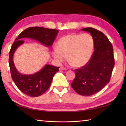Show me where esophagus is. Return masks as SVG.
<instances>
[{
	"label": "esophagus",
	"mask_w": 126,
	"mask_h": 126,
	"mask_svg": "<svg viewBox=\"0 0 126 126\" xmlns=\"http://www.w3.org/2000/svg\"><path fill=\"white\" fill-rule=\"evenodd\" d=\"M59 70H60V71H66V70H67V68L62 66V67H61L60 68H59Z\"/></svg>",
	"instance_id": "34e87169"
}]
</instances>
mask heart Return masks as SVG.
<instances>
[{"label":"heart","mask_w":126,"mask_h":126,"mask_svg":"<svg viewBox=\"0 0 126 126\" xmlns=\"http://www.w3.org/2000/svg\"><path fill=\"white\" fill-rule=\"evenodd\" d=\"M53 56L59 62L68 61L74 67H82L90 59L94 48V40L88 33L71 34L61 38L57 43Z\"/></svg>","instance_id":"b5f03b06"}]
</instances>
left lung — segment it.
Masks as SVG:
<instances>
[{
	"mask_svg": "<svg viewBox=\"0 0 126 126\" xmlns=\"http://www.w3.org/2000/svg\"><path fill=\"white\" fill-rule=\"evenodd\" d=\"M82 31L88 32L92 36L94 51L86 65L74 70L76 77L71 86L80 95H91L110 82L114 66L113 46L102 32L90 27Z\"/></svg>",
	"mask_w": 126,
	"mask_h": 126,
	"instance_id": "obj_1",
	"label": "left lung"
}]
</instances>
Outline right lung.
Instances as JSON below:
<instances>
[{
  "instance_id": "right-lung-1",
  "label": "right lung",
  "mask_w": 126,
  "mask_h": 126,
  "mask_svg": "<svg viewBox=\"0 0 126 126\" xmlns=\"http://www.w3.org/2000/svg\"><path fill=\"white\" fill-rule=\"evenodd\" d=\"M56 29L34 27L25 29L19 34L13 43L9 52V64L12 78L19 89L25 94L37 97L46 92L53 80V76L59 71V67L46 65L37 73L25 75L19 73L14 66L13 57L16 48L24 43L23 38H29L37 40L47 47L51 46L58 33Z\"/></svg>"
}]
</instances>
